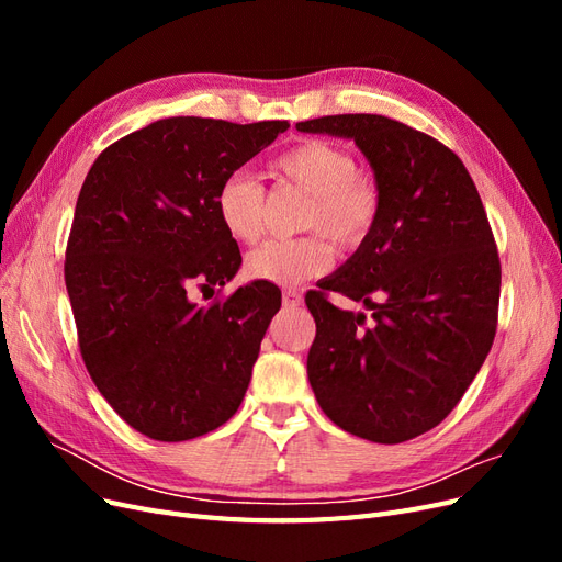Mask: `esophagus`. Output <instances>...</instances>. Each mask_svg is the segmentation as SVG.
Instances as JSON below:
<instances>
[{
    "instance_id": "34e87169",
    "label": "esophagus",
    "mask_w": 562,
    "mask_h": 562,
    "mask_svg": "<svg viewBox=\"0 0 562 562\" xmlns=\"http://www.w3.org/2000/svg\"><path fill=\"white\" fill-rule=\"evenodd\" d=\"M302 304V293L297 291V288H285L283 291V307L285 310H295Z\"/></svg>"
}]
</instances>
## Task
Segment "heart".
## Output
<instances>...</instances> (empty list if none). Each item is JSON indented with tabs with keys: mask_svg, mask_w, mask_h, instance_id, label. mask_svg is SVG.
Returning <instances> with one entry per match:
<instances>
[{
	"mask_svg": "<svg viewBox=\"0 0 562 562\" xmlns=\"http://www.w3.org/2000/svg\"><path fill=\"white\" fill-rule=\"evenodd\" d=\"M274 176L307 194L293 239H274L255 248L246 269L252 279L295 285L323 274L339 250L361 248L382 215V187L366 168L356 166L347 147L328 140H302L274 161ZM265 187L248 173H232L215 192L220 225L239 244H255L265 229Z\"/></svg>",
	"mask_w": 562,
	"mask_h": 562,
	"instance_id": "obj_1",
	"label": "heart"
}]
</instances>
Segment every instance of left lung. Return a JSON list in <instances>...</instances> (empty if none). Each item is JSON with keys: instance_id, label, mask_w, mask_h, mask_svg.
Listing matches in <instances>:
<instances>
[{"instance_id": "1", "label": "left lung", "mask_w": 562, "mask_h": 562, "mask_svg": "<svg viewBox=\"0 0 562 562\" xmlns=\"http://www.w3.org/2000/svg\"><path fill=\"white\" fill-rule=\"evenodd\" d=\"M297 131L351 138L382 187L375 232L304 297L316 321L310 384L339 429L403 443L454 411L492 347L495 236L467 166L431 135L382 114L321 116ZM330 290L363 301L373 321L337 311Z\"/></svg>"}]
</instances>
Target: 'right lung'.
<instances>
[{
    "instance_id": "add662e5",
    "label": "right lung",
    "mask_w": 562,
    "mask_h": 562,
    "mask_svg": "<svg viewBox=\"0 0 562 562\" xmlns=\"http://www.w3.org/2000/svg\"><path fill=\"white\" fill-rule=\"evenodd\" d=\"M291 128L168 116L100 151L81 184L65 285L83 366L128 427L178 443L239 411L281 291L239 288L209 307L192 288L225 285L241 265L215 192Z\"/></svg>"
}]
</instances>
